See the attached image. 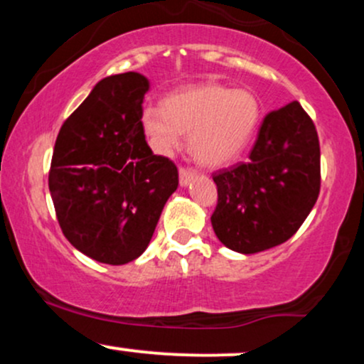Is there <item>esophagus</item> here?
<instances>
[{
    "label": "esophagus",
    "instance_id": "34e87169",
    "mask_svg": "<svg viewBox=\"0 0 364 364\" xmlns=\"http://www.w3.org/2000/svg\"><path fill=\"white\" fill-rule=\"evenodd\" d=\"M196 176V173L193 169H188V168H181L179 169V185L181 186H188L190 181Z\"/></svg>",
    "mask_w": 364,
    "mask_h": 364
}]
</instances>
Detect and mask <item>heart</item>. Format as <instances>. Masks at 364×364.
Instances as JSON below:
<instances>
[{"label": "heart", "mask_w": 364, "mask_h": 364, "mask_svg": "<svg viewBox=\"0 0 364 364\" xmlns=\"http://www.w3.org/2000/svg\"><path fill=\"white\" fill-rule=\"evenodd\" d=\"M260 104L246 89L200 83L145 106L140 124L154 149L171 154L190 135L191 156L207 168H223L241 156L260 123Z\"/></svg>", "instance_id": "heart-1"}]
</instances>
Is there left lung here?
Wrapping results in <instances>:
<instances>
[{"instance_id": "left-lung-1", "label": "left lung", "mask_w": 364, "mask_h": 364, "mask_svg": "<svg viewBox=\"0 0 364 364\" xmlns=\"http://www.w3.org/2000/svg\"><path fill=\"white\" fill-rule=\"evenodd\" d=\"M215 236L243 255L282 245L301 228L320 193L316 128L298 101L269 112L248 162L214 174Z\"/></svg>"}]
</instances>
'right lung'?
<instances>
[{"label": "right lung", "mask_w": 364, "mask_h": 364, "mask_svg": "<svg viewBox=\"0 0 364 364\" xmlns=\"http://www.w3.org/2000/svg\"><path fill=\"white\" fill-rule=\"evenodd\" d=\"M150 83L136 72L111 75L63 123L49 191L66 240L92 260L124 265L147 250L178 169L156 156L140 124Z\"/></svg>", "instance_id": "right-lung-1"}]
</instances>
